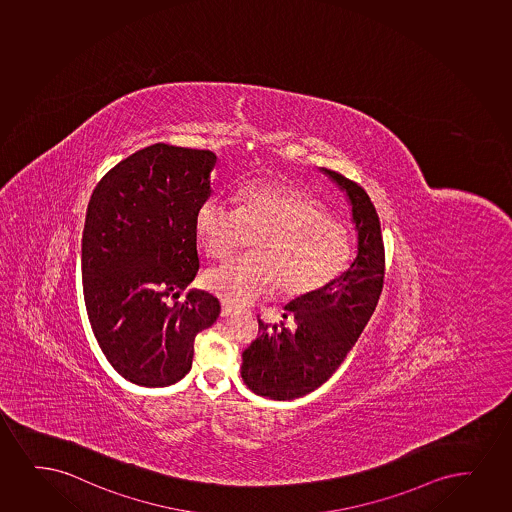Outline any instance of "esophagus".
Wrapping results in <instances>:
<instances>
[{"instance_id": "34e87169", "label": "esophagus", "mask_w": 512, "mask_h": 512, "mask_svg": "<svg viewBox=\"0 0 512 512\" xmlns=\"http://www.w3.org/2000/svg\"><path fill=\"white\" fill-rule=\"evenodd\" d=\"M233 306H230V305H227V303H221V317L223 318H227V317H230V315H232L233 313Z\"/></svg>"}]
</instances>
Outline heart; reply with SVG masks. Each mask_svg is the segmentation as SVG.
I'll return each instance as SVG.
<instances>
[{"instance_id":"b5f03b06","label":"heart","mask_w":512,"mask_h":512,"mask_svg":"<svg viewBox=\"0 0 512 512\" xmlns=\"http://www.w3.org/2000/svg\"><path fill=\"white\" fill-rule=\"evenodd\" d=\"M239 206L204 201L195 230L204 253L225 259L254 238L251 256L209 268L202 284L228 305H249L275 287L296 299L322 289L350 266L355 239L320 202L280 183H253L239 192Z\"/></svg>"}]
</instances>
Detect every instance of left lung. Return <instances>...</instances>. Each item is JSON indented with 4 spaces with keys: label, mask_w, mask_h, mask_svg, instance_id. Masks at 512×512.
Instances as JSON below:
<instances>
[{
    "label": "left lung",
    "mask_w": 512,
    "mask_h": 512,
    "mask_svg": "<svg viewBox=\"0 0 512 512\" xmlns=\"http://www.w3.org/2000/svg\"><path fill=\"white\" fill-rule=\"evenodd\" d=\"M351 202L358 254L348 272L285 306L277 329L258 318L259 336L242 353L240 376L256 395L294 400L322 386L355 346L384 284V242L376 207L358 183L324 169Z\"/></svg>",
    "instance_id": "left-lung-1"
}]
</instances>
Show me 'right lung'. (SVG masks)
<instances>
[{
	"mask_svg": "<svg viewBox=\"0 0 512 512\" xmlns=\"http://www.w3.org/2000/svg\"><path fill=\"white\" fill-rule=\"evenodd\" d=\"M214 164L211 150L154 143L107 171L88 202L81 270L91 329L110 365L140 386L180 381L195 336L220 315L209 292L176 301L199 272L195 213L213 194Z\"/></svg>",
	"mask_w": 512,
	"mask_h": 512,
	"instance_id": "obj_1",
	"label": "right lung"
}]
</instances>
